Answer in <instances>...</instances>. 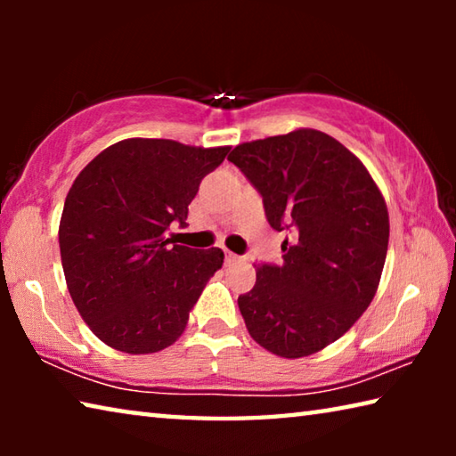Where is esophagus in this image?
<instances>
[{
	"instance_id": "1",
	"label": "esophagus",
	"mask_w": 456,
	"mask_h": 456,
	"mask_svg": "<svg viewBox=\"0 0 456 456\" xmlns=\"http://www.w3.org/2000/svg\"><path fill=\"white\" fill-rule=\"evenodd\" d=\"M241 259H243V257L235 256V253L225 251V264H227V265H231V264H237V261H241Z\"/></svg>"
}]
</instances>
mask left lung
Instances as JSON below:
<instances>
[{
  "label": "left lung",
  "mask_w": 456,
  "mask_h": 456,
  "mask_svg": "<svg viewBox=\"0 0 456 456\" xmlns=\"http://www.w3.org/2000/svg\"><path fill=\"white\" fill-rule=\"evenodd\" d=\"M264 197L269 225L291 231L281 265H256L237 304L251 338L304 358L348 331L372 302L388 251V209L362 160L314 128L237 144L227 157Z\"/></svg>",
  "instance_id": "obj_1"
}]
</instances>
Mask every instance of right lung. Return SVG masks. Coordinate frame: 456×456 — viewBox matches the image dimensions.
Returning a JSON list of instances; mask_svg holds the SVG:
<instances>
[{"label": "right lung", "instance_id": "1", "mask_svg": "<svg viewBox=\"0 0 456 456\" xmlns=\"http://www.w3.org/2000/svg\"><path fill=\"white\" fill-rule=\"evenodd\" d=\"M229 146L126 138L90 160L68 191L60 219L66 285L82 320L126 354L168 348L223 265V251L168 239L187 225L189 205Z\"/></svg>", "mask_w": 456, "mask_h": 456}]
</instances>
